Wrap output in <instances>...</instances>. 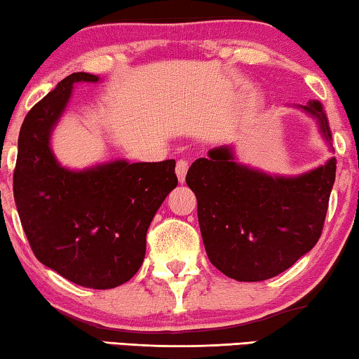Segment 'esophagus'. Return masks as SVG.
<instances>
[{
	"label": "esophagus",
	"mask_w": 359,
	"mask_h": 359,
	"mask_svg": "<svg viewBox=\"0 0 359 359\" xmlns=\"http://www.w3.org/2000/svg\"><path fill=\"white\" fill-rule=\"evenodd\" d=\"M188 168H189L188 161L180 160L178 163H176V176H178L180 183H184V180H186V173H188Z\"/></svg>",
	"instance_id": "34e87169"
}]
</instances>
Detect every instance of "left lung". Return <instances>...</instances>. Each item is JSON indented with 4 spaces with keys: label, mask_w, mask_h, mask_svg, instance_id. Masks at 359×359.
<instances>
[{
    "label": "left lung",
    "mask_w": 359,
    "mask_h": 359,
    "mask_svg": "<svg viewBox=\"0 0 359 359\" xmlns=\"http://www.w3.org/2000/svg\"><path fill=\"white\" fill-rule=\"evenodd\" d=\"M317 121L332 147L318 101L297 106ZM333 150V149H332ZM337 158L297 176L268 175L217 147L189 166L186 183L198 199L205 253L219 271L237 281H264L291 268L320 238L335 183Z\"/></svg>",
    "instance_id": "left-lung-1"
}]
</instances>
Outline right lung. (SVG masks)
<instances>
[{
  "label": "right lung",
  "mask_w": 359,
  "mask_h": 359,
  "mask_svg": "<svg viewBox=\"0 0 359 359\" xmlns=\"http://www.w3.org/2000/svg\"><path fill=\"white\" fill-rule=\"evenodd\" d=\"M80 81L100 76L72 73L27 112L18 140L14 201L39 262L80 286L111 289L144 263L147 230L178 184L176 161L114 160L80 171L58 163L52 130Z\"/></svg>",
  "instance_id": "obj_1"
}]
</instances>
